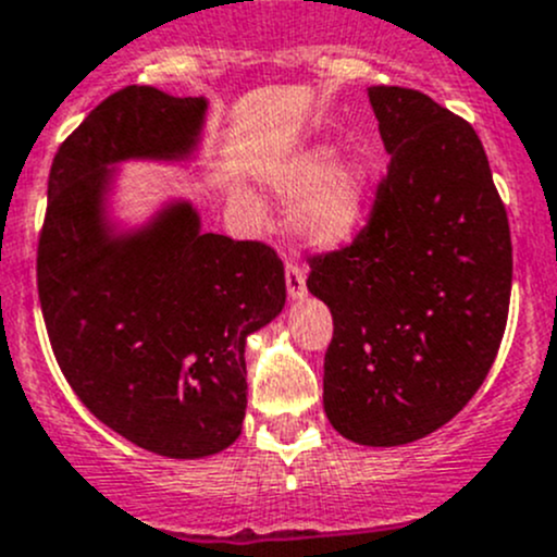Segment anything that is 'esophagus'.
<instances>
[{"instance_id":"obj_1","label":"esophagus","mask_w":557,"mask_h":557,"mask_svg":"<svg viewBox=\"0 0 557 557\" xmlns=\"http://www.w3.org/2000/svg\"><path fill=\"white\" fill-rule=\"evenodd\" d=\"M285 288H288L290 299H301L307 294L305 269L299 263H288V269H285Z\"/></svg>"}]
</instances>
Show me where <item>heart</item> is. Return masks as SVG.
<instances>
[{
	"instance_id": "b5f03b06",
	"label": "heart",
	"mask_w": 557,
	"mask_h": 557,
	"mask_svg": "<svg viewBox=\"0 0 557 557\" xmlns=\"http://www.w3.org/2000/svg\"><path fill=\"white\" fill-rule=\"evenodd\" d=\"M331 145L294 150L263 174L280 199H294L290 226L307 245L334 250L358 234L367 212L369 170L356 156H334Z\"/></svg>"
}]
</instances>
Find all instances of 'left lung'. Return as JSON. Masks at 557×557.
Wrapping results in <instances>:
<instances>
[{"label": "left lung", "mask_w": 557, "mask_h": 557, "mask_svg": "<svg viewBox=\"0 0 557 557\" xmlns=\"http://www.w3.org/2000/svg\"><path fill=\"white\" fill-rule=\"evenodd\" d=\"M367 94L391 164L367 228L312 256L307 288L334 318L325 418L358 445L396 447L442 429L485 383L512 239L474 128L412 88Z\"/></svg>", "instance_id": "8db88e82"}]
</instances>
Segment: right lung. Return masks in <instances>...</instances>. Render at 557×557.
<instances>
[{"label":"right lung","mask_w":557,"mask_h":557,"mask_svg":"<svg viewBox=\"0 0 557 557\" xmlns=\"http://www.w3.org/2000/svg\"><path fill=\"white\" fill-rule=\"evenodd\" d=\"M205 97L128 86L64 139L37 247L45 329L66 383L107 429L166 458H205L243 434L245 345L285 307L283 261L201 232L188 199L143 226L110 218L123 161L194 159Z\"/></svg>","instance_id":"1"}]
</instances>
